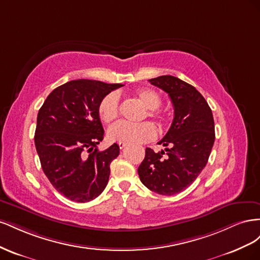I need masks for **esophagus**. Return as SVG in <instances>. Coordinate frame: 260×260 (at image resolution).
I'll return each instance as SVG.
<instances>
[{"instance_id":"obj_1","label":"esophagus","mask_w":260,"mask_h":260,"mask_svg":"<svg viewBox=\"0 0 260 260\" xmlns=\"http://www.w3.org/2000/svg\"><path fill=\"white\" fill-rule=\"evenodd\" d=\"M118 145H119V147H120V149H123L125 146H127V144L125 143H123V142H119L118 143Z\"/></svg>"}]
</instances>
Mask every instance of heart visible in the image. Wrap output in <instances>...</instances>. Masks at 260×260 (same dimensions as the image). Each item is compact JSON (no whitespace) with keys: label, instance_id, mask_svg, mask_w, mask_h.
<instances>
[{"label":"heart","instance_id":"heart-1","mask_svg":"<svg viewBox=\"0 0 260 260\" xmlns=\"http://www.w3.org/2000/svg\"><path fill=\"white\" fill-rule=\"evenodd\" d=\"M138 101L146 108L145 116L153 118L164 124L166 116L159 111L161 105V96L155 90L149 88H141L135 93ZM99 115L102 120L106 123L115 121L120 114L119 96L115 92L108 93L101 100L99 104ZM156 129L151 122L129 123L120 121L112 125L108 130V138L114 142H123L127 144H140L152 141L156 138Z\"/></svg>","mask_w":260,"mask_h":260}]
</instances>
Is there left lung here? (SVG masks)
Wrapping results in <instances>:
<instances>
[{
	"label": "left lung",
	"instance_id": "1",
	"mask_svg": "<svg viewBox=\"0 0 260 260\" xmlns=\"http://www.w3.org/2000/svg\"><path fill=\"white\" fill-rule=\"evenodd\" d=\"M164 90L174 105L171 127L158 144L165 152L146 147L138 172L142 183L161 195H174L190 186L205 168L215 142V122L206 100L193 85L174 76L148 80Z\"/></svg>",
	"mask_w": 260,
	"mask_h": 260
}]
</instances>
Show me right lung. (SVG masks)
<instances>
[{
    "instance_id": "1",
    "label": "right lung",
    "mask_w": 260,
    "mask_h": 260,
    "mask_svg": "<svg viewBox=\"0 0 260 260\" xmlns=\"http://www.w3.org/2000/svg\"><path fill=\"white\" fill-rule=\"evenodd\" d=\"M122 85L69 81L53 90L38 113L35 144L41 167L70 201L90 202L107 185L109 165L119 155V146L99 151L104 129L98 109L102 99Z\"/></svg>"
}]
</instances>
